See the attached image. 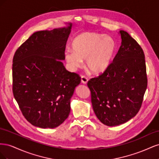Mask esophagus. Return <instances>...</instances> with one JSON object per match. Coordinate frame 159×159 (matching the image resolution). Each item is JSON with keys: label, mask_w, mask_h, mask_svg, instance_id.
Wrapping results in <instances>:
<instances>
[{"label": "esophagus", "mask_w": 159, "mask_h": 159, "mask_svg": "<svg viewBox=\"0 0 159 159\" xmlns=\"http://www.w3.org/2000/svg\"><path fill=\"white\" fill-rule=\"evenodd\" d=\"M81 82H82L83 84H86L88 83V78L86 76H85V75H81Z\"/></svg>", "instance_id": "esophagus-1"}]
</instances>
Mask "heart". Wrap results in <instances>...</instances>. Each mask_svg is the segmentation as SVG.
<instances>
[{
  "label": "heart",
  "mask_w": 159,
  "mask_h": 159,
  "mask_svg": "<svg viewBox=\"0 0 159 159\" xmlns=\"http://www.w3.org/2000/svg\"><path fill=\"white\" fill-rule=\"evenodd\" d=\"M71 50H66V61L73 68L80 67L86 59L88 69L93 74H102L107 69L116 52V43L112 38L84 32L77 35L71 43Z\"/></svg>",
  "instance_id": "1"
}]
</instances>
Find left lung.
Segmentation results:
<instances>
[{
	"label": "left lung",
	"mask_w": 159,
	"mask_h": 159,
	"mask_svg": "<svg viewBox=\"0 0 159 159\" xmlns=\"http://www.w3.org/2000/svg\"><path fill=\"white\" fill-rule=\"evenodd\" d=\"M119 32L121 45L113 61L88 82L94 113L107 126L119 125L135 116L147 88L142 48L126 31Z\"/></svg>",
	"instance_id": "obj_1"
}]
</instances>
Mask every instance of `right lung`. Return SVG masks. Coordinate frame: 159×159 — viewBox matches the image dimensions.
Wrapping results in <instances>:
<instances>
[{
	"mask_svg": "<svg viewBox=\"0 0 159 159\" xmlns=\"http://www.w3.org/2000/svg\"><path fill=\"white\" fill-rule=\"evenodd\" d=\"M71 27L34 33L14 55V97L24 117L36 127L55 128L69 116L70 99L81 81L61 61Z\"/></svg>",
	"mask_w": 159,
	"mask_h": 159,
	"instance_id": "right-lung-1",
	"label": "right lung"
}]
</instances>
